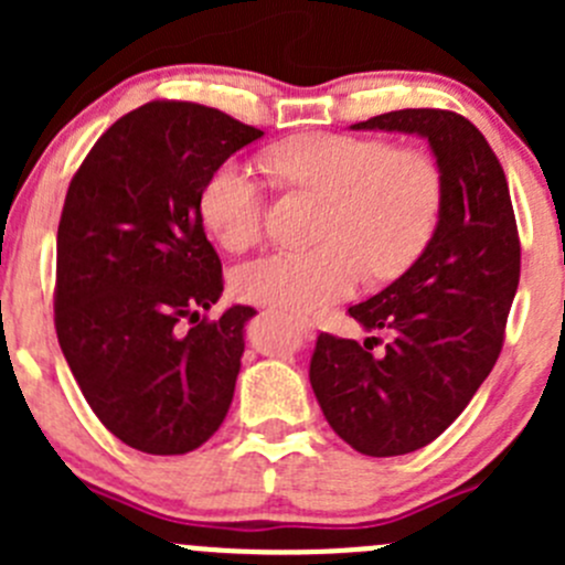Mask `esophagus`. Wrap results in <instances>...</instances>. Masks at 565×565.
<instances>
[{
	"label": "esophagus",
	"instance_id": "1",
	"mask_svg": "<svg viewBox=\"0 0 565 565\" xmlns=\"http://www.w3.org/2000/svg\"><path fill=\"white\" fill-rule=\"evenodd\" d=\"M289 322H292V328H295V330H298V333H300V335H303V339H309V335H311V333H315V322H311V319L289 315Z\"/></svg>",
	"mask_w": 565,
	"mask_h": 565
}]
</instances>
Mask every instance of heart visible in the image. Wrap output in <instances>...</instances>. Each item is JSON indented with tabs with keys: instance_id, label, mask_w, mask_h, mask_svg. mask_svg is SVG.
Returning <instances> with one entry per match:
<instances>
[{
	"instance_id": "b5f03b06",
	"label": "heart",
	"mask_w": 565,
	"mask_h": 565,
	"mask_svg": "<svg viewBox=\"0 0 565 565\" xmlns=\"http://www.w3.org/2000/svg\"><path fill=\"white\" fill-rule=\"evenodd\" d=\"M267 169L284 185L328 196L315 248H278L235 273L243 300L273 309L311 311L350 298L366 270L402 273L435 235L443 207V174L415 147L344 134H300L270 147ZM210 235L230 250L259 237L265 215L262 182L246 163H218L199 191Z\"/></svg>"
}]
</instances>
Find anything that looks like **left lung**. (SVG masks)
Wrapping results in <instances>:
<instances>
[{
  "label": "left lung",
  "mask_w": 565,
  "mask_h": 565,
  "mask_svg": "<svg viewBox=\"0 0 565 565\" xmlns=\"http://www.w3.org/2000/svg\"><path fill=\"white\" fill-rule=\"evenodd\" d=\"M355 130L429 141L443 207L424 254L383 292L352 306L363 344L319 333L309 380L335 435L366 457H402L443 435L492 372L520 284V232L503 167L481 130L446 108H402Z\"/></svg>",
  "instance_id": "obj_1"
}]
</instances>
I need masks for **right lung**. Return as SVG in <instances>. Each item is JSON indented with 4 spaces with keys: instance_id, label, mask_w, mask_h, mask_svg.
I'll list each match as a JSON object with an SVG mask.
<instances>
[{
    "instance_id": "obj_1",
    "label": "right lung",
    "mask_w": 565,
    "mask_h": 565,
    "mask_svg": "<svg viewBox=\"0 0 565 565\" xmlns=\"http://www.w3.org/2000/svg\"><path fill=\"white\" fill-rule=\"evenodd\" d=\"M262 136L230 114L150 100L119 117L73 174L56 230L54 324L84 398L136 451L174 457L224 424L256 315L224 292L199 191Z\"/></svg>"
}]
</instances>
